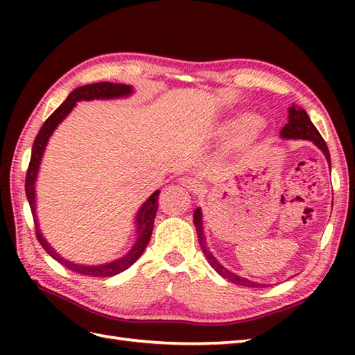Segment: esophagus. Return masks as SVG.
<instances>
[{"instance_id":"1","label":"esophagus","mask_w":355,"mask_h":355,"mask_svg":"<svg viewBox=\"0 0 355 355\" xmlns=\"http://www.w3.org/2000/svg\"><path fill=\"white\" fill-rule=\"evenodd\" d=\"M182 184L186 187V189H189L192 192H201L202 189H205V184H202L201 180L195 178V177L182 178Z\"/></svg>"}]
</instances>
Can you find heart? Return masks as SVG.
I'll return each mask as SVG.
<instances>
[{
    "label": "heart",
    "mask_w": 355,
    "mask_h": 355,
    "mask_svg": "<svg viewBox=\"0 0 355 355\" xmlns=\"http://www.w3.org/2000/svg\"><path fill=\"white\" fill-rule=\"evenodd\" d=\"M259 126L261 120L258 117L248 114V112H241V114L229 117L225 120L220 126V130H218V135H220L223 140L236 141L245 137L247 134L256 131Z\"/></svg>",
    "instance_id": "obj_1"
}]
</instances>
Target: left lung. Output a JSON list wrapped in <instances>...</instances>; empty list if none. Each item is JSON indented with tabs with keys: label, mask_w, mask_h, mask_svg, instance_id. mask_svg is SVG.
<instances>
[{
	"label": "left lung",
	"mask_w": 355,
	"mask_h": 355,
	"mask_svg": "<svg viewBox=\"0 0 355 355\" xmlns=\"http://www.w3.org/2000/svg\"><path fill=\"white\" fill-rule=\"evenodd\" d=\"M279 137L285 139V140H310L313 141L315 146H318L323 155H325L327 162L331 168V157H329V150L325 140L322 139V135L319 134V131L315 130V126L313 125L311 119L308 117L306 111L299 108L297 105H291L288 108V122L285 123V126L279 132ZM193 224H195V229H197V235H198V241H200V245H201V250L205 253L207 262L210 263V267H212L218 275L223 276L224 279H227L229 282L232 284H236L241 286H250V288H262V286H268L266 284H259V282H254V281H248L245 277H241L236 273H232L230 270L225 268L224 266H221L220 262L216 261L215 256L210 253L207 243H206V236H205V227H202V214H201V207H198L197 210L193 212Z\"/></svg>",
	"instance_id": "obj_1"
}]
</instances>
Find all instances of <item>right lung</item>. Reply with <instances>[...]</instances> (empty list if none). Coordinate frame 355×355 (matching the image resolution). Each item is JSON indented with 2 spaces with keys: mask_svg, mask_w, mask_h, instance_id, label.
Wrapping results in <instances>:
<instances>
[{
  "mask_svg": "<svg viewBox=\"0 0 355 355\" xmlns=\"http://www.w3.org/2000/svg\"><path fill=\"white\" fill-rule=\"evenodd\" d=\"M134 93V88L131 85L125 84H111V82H97V84H88L84 87H79L69 94V97L64 101V103L59 107L53 114L45 120L42 128L37 132L36 139L33 141L32 148V157H30V164L26 175V195L28 200L30 209H32V215L35 220V229H36V238L40 241L44 250L47 252L53 259L62 263L64 267L74 271V273L85 275V276H94V277H110L122 273L126 268H130L132 263L137 261L145 252V248L149 243L150 235H153L154 229V220L158 209V195L160 191H155L150 197L140 206L137 215H135V241L130 252L123 254L122 258L114 259L111 262L99 263V266H85V263H76L73 261L65 259L64 256L59 254L55 248H53L47 239L44 238L42 232L40 229V223H37L36 215V178L40 173V166L42 162V155L47 148V143L55 132L59 123L70 114L76 103L80 101H110V99H120V97H128Z\"/></svg>",
  "mask_w": 355,
  "mask_h": 355,
  "instance_id": "add662e5",
  "label": "right lung"
}]
</instances>
